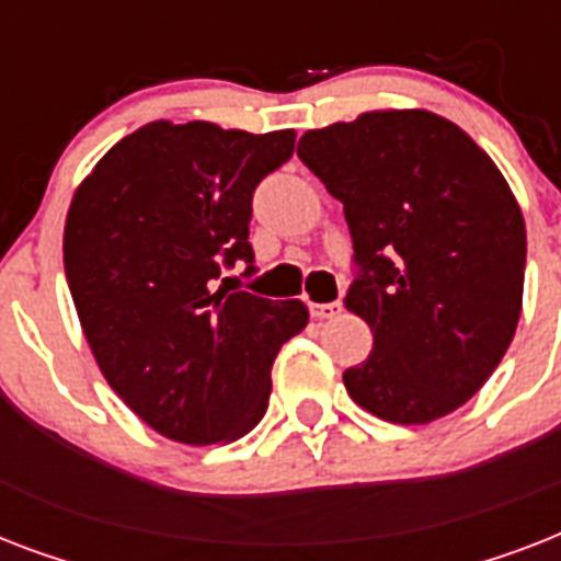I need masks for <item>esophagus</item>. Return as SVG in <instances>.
Masks as SVG:
<instances>
[{
  "label": "esophagus",
  "instance_id": "1",
  "mask_svg": "<svg viewBox=\"0 0 561 561\" xmlns=\"http://www.w3.org/2000/svg\"><path fill=\"white\" fill-rule=\"evenodd\" d=\"M308 311H311V317H317V320H329V317L341 314L343 302L341 299H337V302H311Z\"/></svg>",
  "mask_w": 561,
  "mask_h": 561
}]
</instances>
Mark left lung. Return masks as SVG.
<instances>
[{
    "label": "left lung",
    "instance_id": "left-lung-1",
    "mask_svg": "<svg viewBox=\"0 0 561 561\" xmlns=\"http://www.w3.org/2000/svg\"><path fill=\"white\" fill-rule=\"evenodd\" d=\"M297 153L350 224L346 308L373 329L369 358L343 373L352 399L396 425L466 404L522 317L527 232L504 174L427 110L308 130Z\"/></svg>",
    "mask_w": 561,
    "mask_h": 561
}]
</instances>
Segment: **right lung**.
<instances>
[{
  "mask_svg": "<svg viewBox=\"0 0 561 561\" xmlns=\"http://www.w3.org/2000/svg\"><path fill=\"white\" fill-rule=\"evenodd\" d=\"M297 134L151 122L113 145L75 192L66 282L118 399L169 439L232 443L262 422L282 343L308 323L299 299L227 288L247 264L253 192Z\"/></svg>",
  "mask_w": 561,
  "mask_h": 561,
  "instance_id": "obj_1",
  "label": "right lung"
}]
</instances>
